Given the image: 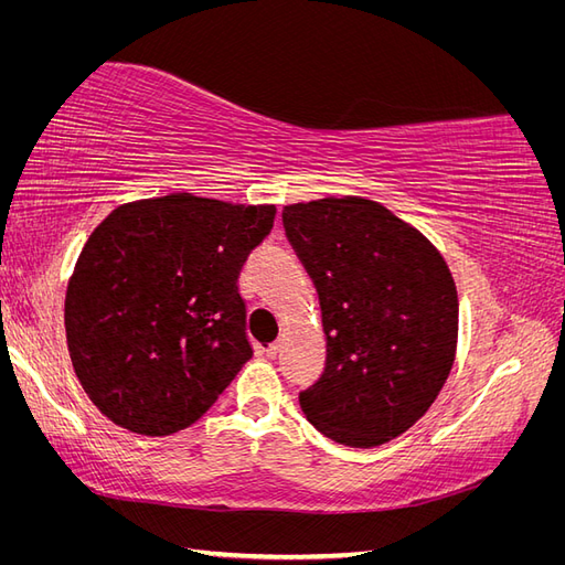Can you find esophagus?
Masks as SVG:
<instances>
[{
    "label": "esophagus",
    "mask_w": 565,
    "mask_h": 565,
    "mask_svg": "<svg viewBox=\"0 0 565 565\" xmlns=\"http://www.w3.org/2000/svg\"><path fill=\"white\" fill-rule=\"evenodd\" d=\"M280 353V341H273V344L266 347V355L268 358H276Z\"/></svg>",
    "instance_id": "1"
}]
</instances>
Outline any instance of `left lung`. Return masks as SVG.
Masks as SVG:
<instances>
[{"label":"left lung","mask_w":565,"mask_h":565,"mask_svg":"<svg viewBox=\"0 0 565 565\" xmlns=\"http://www.w3.org/2000/svg\"><path fill=\"white\" fill-rule=\"evenodd\" d=\"M282 224L328 334L324 372L299 393L303 415L341 446H382L431 407L450 374L459 322L450 268L372 200L289 204Z\"/></svg>","instance_id":"left-lung-1"}]
</instances>
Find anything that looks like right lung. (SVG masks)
<instances>
[{"label":"right lung","instance_id":"right-lung-1","mask_svg":"<svg viewBox=\"0 0 565 565\" xmlns=\"http://www.w3.org/2000/svg\"><path fill=\"white\" fill-rule=\"evenodd\" d=\"M273 218V204L169 193L100 221L67 282L65 334L108 419L169 436L216 403L254 353L237 278Z\"/></svg>","mask_w":565,"mask_h":565}]
</instances>
